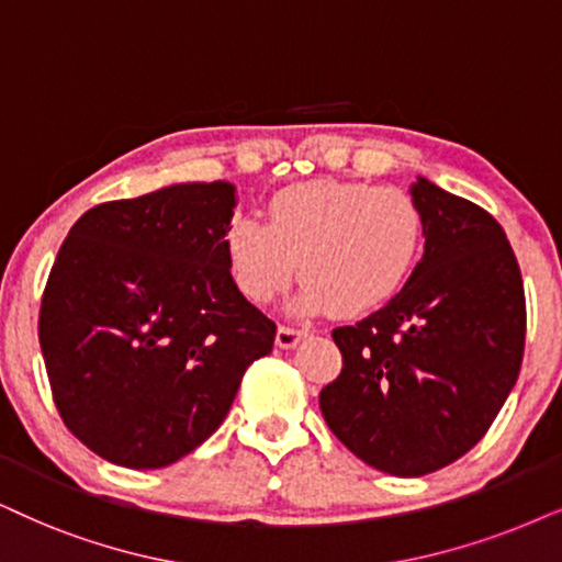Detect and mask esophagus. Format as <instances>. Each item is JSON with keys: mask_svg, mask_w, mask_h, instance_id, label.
Instances as JSON below:
<instances>
[{"mask_svg": "<svg viewBox=\"0 0 562 562\" xmlns=\"http://www.w3.org/2000/svg\"><path fill=\"white\" fill-rule=\"evenodd\" d=\"M305 329H295V326H288V324H280V329H277V345L282 347V350H290V347H295L301 339L305 337Z\"/></svg>", "mask_w": 562, "mask_h": 562, "instance_id": "34e87169", "label": "esophagus"}]
</instances>
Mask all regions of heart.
I'll use <instances>...</instances> for the list:
<instances>
[{"label": "heart", "mask_w": 562, "mask_h": 562, "mask_svg": "<svg viewBox=\"0 0 562 562\" xmlns=\"http://www.w3.org/2000/svg\"><path fill=\"white\" fill-rule=\"evenodd\" d=\"M425 217L400 187L371 181H308L280 189L267 223L236 215L223 254L233 285L251 303H269L295 277L305 285L297 311L358 316L400 293L420 259Z\"/></svg>", "instance_id": "b5f03b06"}]
</instances>
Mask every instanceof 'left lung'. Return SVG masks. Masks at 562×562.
<instances>
[{
  "label": "left lung",
  "mask_w": 562,
  "mask_h": 562,
  "mask_svg": "<svg viewBox=\"0 0 562 562\" xmlns=\"http://www.w3.org/2000/svg\"><path fill=\"white\" fill-rule=\"evenodd\" d=\"M420 265L383 308L331 331L342 373L318 394L334 436L373 470L423 477L480 443L518 379L527 334L521 269L470 199L417 179Z\"/></svg>",
  "instance_id": "left-lung-1"
}]
</instances>
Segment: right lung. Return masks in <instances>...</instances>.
I'll return each instance as SVG.
<instances>
[{
  "mask_svg": "<svg viewBox=\"0 0 562 562\" xmlns=\"http://www.w3.org/2000/svg\"><path fill=\"white\" fill-rule=\"evenodd\" d=\"M233 183H176L85 212L41 297L54 404L90 451L158 470L228 415L277 326L233 285L223 233Z\"/></svg>",
  "mask_w": 562,
  "mask_h": 562,
  "instance_id": "add662e5",
  "label": "right lung"
}]
</instances>
